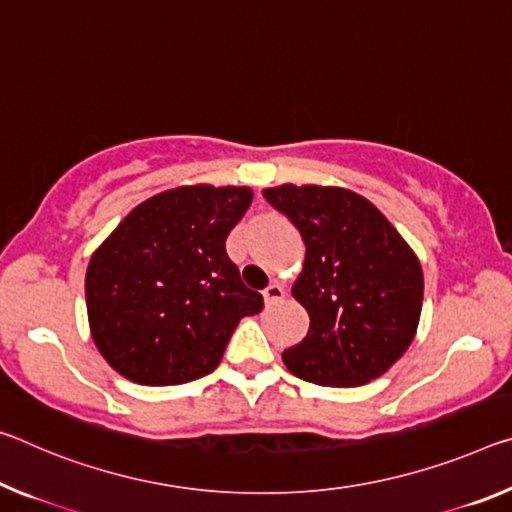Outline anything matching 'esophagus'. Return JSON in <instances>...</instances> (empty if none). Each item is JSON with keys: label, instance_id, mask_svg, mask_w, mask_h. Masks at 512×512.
Returning <instances> with one entry per match:
<instances>
[{"label": "esophagus", "instance_id": "obj_1", "mask_svg": "<svg viewBox=\"0 0 512 512\" xmlns=\"http://www.w3.org/2000/svg\"><path fill=\"white\" fill-rule=\"evenodd\" d=\"M282 298H285V287H282L280 282H273V285H269V287L264 289V303L266 305L280 303Z\"/></svg>", "mask_w": 512, "mask_h": 512}]
</instances>
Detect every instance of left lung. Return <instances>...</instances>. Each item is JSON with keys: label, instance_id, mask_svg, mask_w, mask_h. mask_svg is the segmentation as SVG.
I'll list each match as a JSON object with an SVG mask.
<instances>
[{"label": "left lung", "instance_id": "left-lung-1", "mask_svg": "<svg viewBox=\"0 0 512 512\" xmlns=\"http://www.w3.org/2000/svg\"><path fill=\"white\" fill-rule=\"evenodd\" d=\"M296 225L305 264L291 294L310 314L305 339L282 353L307 383L355 387L383 376L417 332L424 273L394 225L339 186L264 189Z\"/></svg>", "mask_w": 512, "mask_h": 512}]
</instances>
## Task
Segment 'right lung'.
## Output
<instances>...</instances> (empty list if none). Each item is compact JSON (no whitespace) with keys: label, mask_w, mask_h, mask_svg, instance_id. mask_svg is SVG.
<instances>
[{"label":"right lung","mask_w":512,"mask_h":512,"mask_svg":"<svg viewBox=\"0 0 512 512\" xmlns=\"http://www.w3.org/2000/svg\"><path fill=\"white\" fill-rule=\"evenodd\" d=\"M253 202L248 186H177L132 209L95 250L86 307L97 351L139 385L212 373L262 294L243 285L225 239Z\"/></svg>","instance_id":"obj_1"}]
</instances>
